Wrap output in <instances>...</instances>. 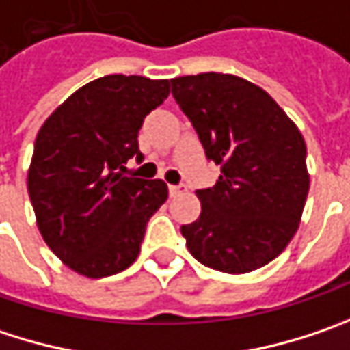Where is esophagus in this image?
<instances>
[{"label": "esophagus", "instance_id": "esophagus-1", "mask_svg": "<svg viewBox=\"0 0 350 350\" xmlns=\"http://www.w3.org/2000/svg\"><path fill=\"white\" fill-rule=\"evenodd\" d=\"M185 191V185H169V195L171 197H177Z\"/></svg>", "mask_w": 350, "mask_h": 350}]
</instances>
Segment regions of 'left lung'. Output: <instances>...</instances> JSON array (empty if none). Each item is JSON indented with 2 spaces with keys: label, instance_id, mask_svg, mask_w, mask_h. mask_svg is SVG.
Here are the masks:
<instances>
[{
  "label": "left lung",
  "instance_id": "obj_1",
  "mask_svg": "<svg viewBox=\"0 0 350 350\" xmlns=\"http://www.w3.org/2000/svg\"><path fill=\"white\" fill-rule=\"evenodd\" d=\"M219 181L197 189L201 215L181 225L189 253L223 273H249L281 255L309 193L307 147L297 125L261 88L229 73L171 79Z\"/></svg>",
  "mask_w": 350,
  "mask_h": 350
}]
</instances>
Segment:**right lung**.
Returning <instances> with one entry per match:
<instances>
[{"mask_svg":"<svg viewBox=\"0 0 350 350\" xmlns=\"http://www.w3.org/2000/svg\"><path fill=\"white\" fill-rule=\"evenodd\" d=\"M167 95V79L105 75L77 89L41 125L27 191L41 237L75 273L101 279L137 259L167 185L127 177L125 163L143 161L139 129Z\"/></svg>","mask_w":350,"mask_h":350,"instance_id":"obj_1","label":"right lung"}]
</instances>
